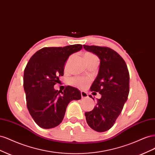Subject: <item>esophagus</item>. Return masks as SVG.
Segmentation results:
<instances>
[{"label": "esophagus", "mask_w": 155, "mask_h": 155, "mask_svg": "<svg viewBox=\"0 0 155 155\" xmlns=\"http://www.w3.org/2000/svg\"><path fill=\"white\" fill-rule=\"evenodd\" d=\"M81 97H82V98H87V97H88L87 93L85 92L81 91Z\"/></svg>", "instance_id": "1"}]
</instances>
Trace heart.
<instances>
[{
    "label": "heart",
    "instance_id": "obj_1",
    "mask_svg": "<svg viewBox=\"0 0 155 155\" xmlns=\"http://www.w3.org/2000/svg\"><path fill=\"white\" fill-rule=\"evenodd\" d=\"M72 56L69 57L66 63V65H65V68L67 67V65L70 61V59H71ZM85 59L86 61H91L94 59H98L96 57V55L94 54H93L92 53H85ZM90 79L88 78H81V77H74L70 79L69 83L70 85H72L74 87H76L78 88H85L87 87V86L89 85L90 83Z\"/></svg>",
    "mask_w": 155,
    "mask_h": 155
}]
</instances>
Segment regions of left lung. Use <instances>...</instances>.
Listing matches in <instances>:
<instances>
[{
	"label": "left lung",
	"mask_w": 155,
	"mask_h": 155,
	"mask_svg": "<svg viewBox=\"0 0 155 155\" xmlns=\"http://www.w3.org/2000/svg\"><path fill=\"white\" fill-rule=\"evenodd\" d=\"M100 59L99 73L91 88L101 95L92 110L85 112L91 128L97 132L110 129L122 110L129 92V73L124 59L106 46L83 45ZM90 97H94L89 96Z\"/></svg>",
	"instance_id": "obj_1"
}]
</instances>
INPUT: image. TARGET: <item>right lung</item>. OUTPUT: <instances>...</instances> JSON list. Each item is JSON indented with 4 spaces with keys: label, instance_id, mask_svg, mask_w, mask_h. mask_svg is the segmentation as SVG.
<instances>
[{
    "label": "right lung",
    "instance_id": "add662e5",
    "mask_svg": "<svg viewBox=\"0 0 155 155\" xmlns=\"http://www.w3.org/2000/svg\"><path fill=\"white\" fill-rule=\"evenodd\" d=\"M83 48L81 45L64 47H45L31 56L24 72L23 85L26 105L30 115L40 127L51 129L64 118L72 100L81 98L78 88L66 86L63 91L54 86L64 74V65L70 55Z\"/></svg>",
    "mask_w": 155,
    "mask_h": 155
}]
</instances>
